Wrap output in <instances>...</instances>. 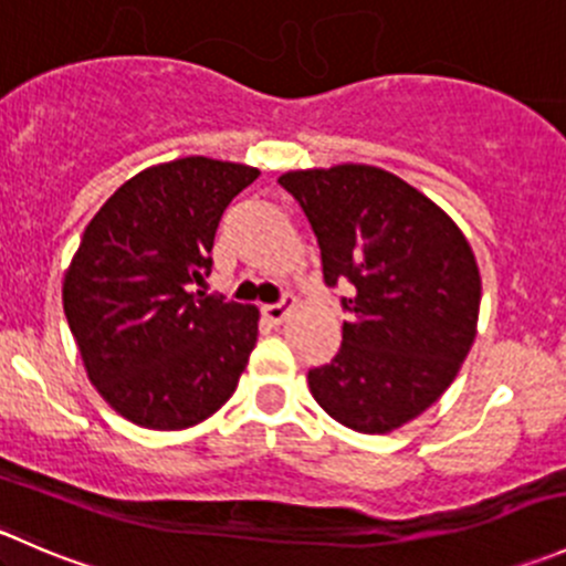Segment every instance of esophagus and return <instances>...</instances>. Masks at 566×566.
Here are the masks:
<instances>
[{
	"label": "esophagus",
	"instance_id": "1",
	"mask_svg": "<svg viewBox=\"0 0 566 566\" xmlns=\"http://www.w3.org/2000/svg\"><path fill=\"white\" fill-rule=\"evenodd\" d=\"M293 304H295L293 295H284V298L276 301V304H265V306H262V315L271 319V323H282V319L287 317V312L293 310Z\"/></svg>",
	"mask_w": 566,
	"mask_h": 566
}]
</instances>
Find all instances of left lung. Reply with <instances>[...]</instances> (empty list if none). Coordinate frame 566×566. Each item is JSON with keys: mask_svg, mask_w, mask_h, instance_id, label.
Segmentation results:
<instances>
[{"mask_svg": "<svg viewBox=\"0 0 566 566\" xmlns=\"http://www.w3.org/2000/svg\"><path fill=\"white\" fill-rule=\"evenodd\" d=\"M317 238L328 287L347 282V323L312 397L356 432H391L430 408L476 336L482 279L460 227L386 169L342 164L279 177Z\"/></svg>", "mask_w": 566, "mask_h": 566, "instance_id": "1", "label": "left lung"}]
</instances>
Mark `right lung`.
I'll use <instances>...</instances> for the list:
<instances>
[{"mask_svg": "<svg viewBox=\"0 0 566 566\" xmlns=\"http://www.w3.org/2000/svg\"><path fill=\"white\" fill-rule=\"evenodd\" d=\"M254 167L191 156L117 188L84 230L62 304L101 397L147 430L213 416L247 369L256 310L193 290L227 205Z\"/></svg>", "mask_w": 566, "mask_h": 566, "instance_id": "1", "label": "right lung"}]
</instances>
